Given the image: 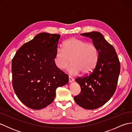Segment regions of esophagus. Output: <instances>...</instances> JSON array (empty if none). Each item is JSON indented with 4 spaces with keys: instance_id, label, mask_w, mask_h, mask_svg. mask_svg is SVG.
Masks as SVG:
<instances>
[{
    "instance_id": "esophagus-1",
    "label": "esophagus",
    "mask_w": 132,
    "mask_h": 132,
    "mask_svg": "<svg viewBox=\"0 0 132 132\" xmlns=\"http://www.w3.org/2000/svg\"><path fill=\"white\" fill-rule=\"evenodd\" d=\"M69 83H71L72 82H74V79L70 76H69Z\"/></svg>"
}]
</instances>
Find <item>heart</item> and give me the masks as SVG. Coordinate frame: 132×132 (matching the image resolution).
<instances>
[{"label": "heart", "mask_w": 132, "mask_h": 132, "mask_svg": "<svg viewBox=\"0 0 132 132\" xmlns=\"http://www.w3.org/2000/svg\"><path fill=\"white\" fill-rule=\"evenodd\" d=\"M63 49L58 48L55 52L54 62L60 69H63L71 60L72 63L67 69L70 74L77 75L82 71L84 74L91 72L96 66L99 52L94 44L77 38L66 40Z\"/></svg>", "instance_id": "obj_1"}]
</instances>
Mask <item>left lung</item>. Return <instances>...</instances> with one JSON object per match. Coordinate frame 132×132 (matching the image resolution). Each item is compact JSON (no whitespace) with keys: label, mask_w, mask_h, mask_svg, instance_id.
Here are the masks:
<instances>
[{"label":"left lung","mask_w":132,"mask_h":132,"mask_svg":"<svg viewBox=\"0 0 132 132\" xmlns=\"http://www.w3.org/2000/svg\"><path fill=\"white\" fill-rule=\"evenodd\" d=\"M92 40L99 52L96 66L90 74L75 81L81 88L74 100L81 107L95 109L105 104L116 89L120 72V63L115 49L99 32L81 33Z\"/></svg>","instance_id":"8db88e82"}]
</instances>
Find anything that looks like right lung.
I'll return each mask as SVG.
<instances>
[{"label": "right lung", "mask_w": 132, "mask_h": 132, "mask_svg": "<svg viewBox=\"0 0 132 132\" xmlns=\"http://www.w3.org/2000/svg\"><path fill=\"white\" fill-rule=\"evenodd\" d=\"M61 36L40 33L22 45L12 61V86L19 100L28 107L43 109L51 104L58 87L69 76L54 62Z\"/></svg>", "instance_id": "1"}]
</instances>
